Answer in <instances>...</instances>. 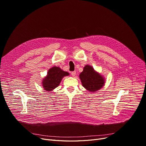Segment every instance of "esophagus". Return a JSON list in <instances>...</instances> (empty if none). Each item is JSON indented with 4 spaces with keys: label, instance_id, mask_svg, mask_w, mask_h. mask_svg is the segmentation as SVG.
<instances>
[{
    "label": "esophagus",
    "instance_id": "obj_1",
    "mask_svg": "<svg viewBox=\"0 0 146 146\" xmlns=\"http://www.w3.org/2000/svg\"><path fill=\"white\" fill-rule=\"evenodd\" d=\"M76 74V71L72 72V73H71V74H72V76H73V77H74V76H75Z\"/></svg>",
    "mask_w": 146,
    "mask_h": 146
}]
</instances>
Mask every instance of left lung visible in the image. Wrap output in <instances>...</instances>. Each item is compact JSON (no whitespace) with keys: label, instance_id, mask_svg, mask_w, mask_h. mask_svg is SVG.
<instances>
[{"label":"left lung","instance_id":"obj_1","mask_svg":"<svg viewBox=\"0 0 146 146\" xmlns=\"http://www.w3.org/2000/svg\"><path fill=\"white\" fill-rule=\"evenodd\" d=\"M83 86L90 92H95L100 89L104 85V79L96 73L94 68L86 65L79 75Z\"/></svg>","mask_w":146,"mask_h":146}]
</instances>
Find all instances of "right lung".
<instances>
[{
    "instance_id": "obj_1",
    "label": "right lung",
    "mask_w": 146,
    "mask_h": 146,
    "mask_svg": "<svg viewBox=\"0 0 146 146\" xmlns=\"http://www.w3.org/2000/svg\"><path fill=\"white\" fill-rule=\"evenodd\" d=\"M69 75L68 72L61 70L58 67H53L48 72L47 77L42 81V86L47 91H51L57 88L64 76Z\"/></svg>"
}]
</instances>
